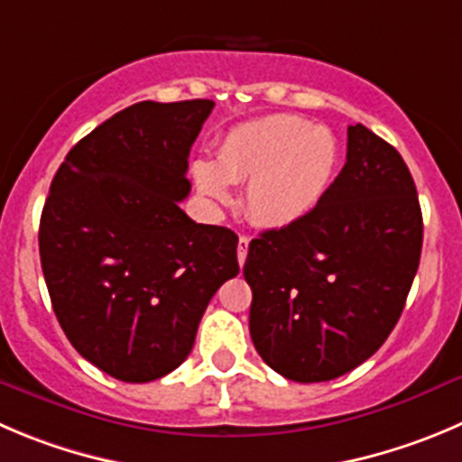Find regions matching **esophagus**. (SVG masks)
<instances>
[{"label": "esophagus", "mask_w": 462, "mask_h": 462, "mask_svg": "<svg viewBox=\"0 0 462 462\" xmlns=\"http://www.w3.org/2000/svg\"><path fill=\"white\" fill-rule=\"evenodd\" d=\"M247 252H249V238H247V236H240V238H238V263H240V267H243L245 261H247Z\"/></svg>", "instance_id": "1"}]
</instances>
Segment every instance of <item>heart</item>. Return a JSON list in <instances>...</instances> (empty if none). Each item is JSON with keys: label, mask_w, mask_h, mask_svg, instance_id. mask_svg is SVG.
<instances>
[{"label": "heart", "mask_w": 462, "mask_h": 462, "mask_svg": "<svg viewBox=\"0 0 462 462\" xmlns=\"http://www.w3.org/2000/svg\"><path fill=\"white\" fill-rule=\"evenodd\" d=\"M336 135L300 116H267L224 135L217 161L192 165L197 190L213 204L231 199L228 183H247V213L263 226L283 228L318 208L336 179Z\"/></svg>", "instance_id": "1"}]
</instances>
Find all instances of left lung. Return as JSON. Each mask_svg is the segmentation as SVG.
<instances>
[{
  "label": "left lung",
  "instance_id": "obj_1",
  "mask_svg": "<svg viewBox=\"0 0 462 462\" xmlns=\"http://www.w3.org/2000/svg\"><path fill=\"white\" fill-rule=\"evenodd\" d=\"M415 181L393 144L346 129V162L301 222L249 243V333L281 376L319 383L365 363L385 342L421 254Z\"/></svg>",
  "mask_w": 462,
  "mask_h": 462
}]
</instances>
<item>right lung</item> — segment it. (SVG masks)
Returning a JSON list of instances; mask_svg holds the SVG:
<instances>
[{"label": "right lung", "instance_id": "1", "mask_svg": "<svg viewBox=\"0 0 462 462\" xmlns=\"http://www.w3.org/2000/svg\"><path fill=\"white\" fill-rule=\"evenodd\" d=\"M215 104L138 102L79 140L50 186L41 263L74 349L126 383L177 370L219 285L238 267V236L179 208L188 156Z\"/></svg>", "mask_w": 462, "mask_h": 462}]
</instances>
